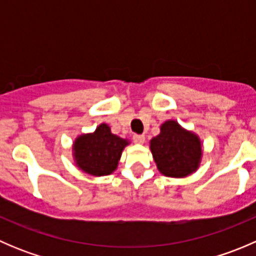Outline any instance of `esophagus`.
<instances>
[{
	"instance_id": "obj_1",
	"label": "esophagus",
	"mask_w": 256,
	"mask_h": 256,
	"mask_svg": "<svg viewBox=\"0 0 256 256\" xmlns=\"http://www.w3.org/2000/svg\"><path fill=\"white\" fill-rule=\"evenodd\" d=\"M132 140H134V142H136V144H144V135H138V134H135V135L132 136Z\"/></svg>"
}]
</instances>
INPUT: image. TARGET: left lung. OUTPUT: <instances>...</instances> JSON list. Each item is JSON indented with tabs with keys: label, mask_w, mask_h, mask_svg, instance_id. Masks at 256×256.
Returning a JSON list of instances; mask_svg holds the SVG:
<instances>
[{
	"label": "left lung",
	"mask_w": 256,
	"mask_h": 256,
	"mask_svg": "<svg viewBox=\"0 0 256 256\" xmlns=\"http://www.w3.org/2000/svg\"><path fill=\"white\" fill-rule=\"evenodd\" d=\"M150 148L160 172L168 177L192 174L202 156L200 138L172 120L161 126V132L152 138Z\"/></svg>",
	"instance_id": "obj_1"
}]
</instances>
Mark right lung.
Returning a JSON list of instances; mask_svg holds the SVG:
<instances>
[{"mask_svg":"<svg viewBox=\"0 0 256 256\" xmlns=\"http://www.w3.org/2000/svg\"><path fill=\"white\" fill-rule=\"evenodd\" d=\"M126 144L128 141L114 135L106 124H102L94 134L76 138L74 144L76 164L92 176L110 174L118 166Z\"/></svg>","mask_w":256,"mask_h":256,"instance_id":"1","label":"right lung"}]
</instances>
